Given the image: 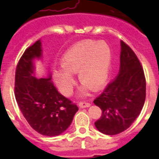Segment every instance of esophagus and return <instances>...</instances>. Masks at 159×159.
<instances>
[{"label":"esophagus","instance_id":"esophagus-1","mask_svg":"<svg viewBox=\"0 0 159 159\" xmlns=\"http://www.w3.org/2000/svg\"><path fill=\"white\" fill-rule=\"evenodd\" d=\"M91 106V103L88 102H79V106L80 107H82V108H86V107H89Z\"/></svg>","mask_w":159,"mask_h":159}]
</instances>
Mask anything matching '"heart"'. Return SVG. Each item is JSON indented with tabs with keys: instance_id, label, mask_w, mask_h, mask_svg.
<instances>
[{
	"instance_id": "obj_1",
	"label": "heart",
	"mask_w": 159,
	"mask_h": 159,
	"mask_svg": "<svg viewBox=\"0 0 159 159\" xmlns=\"http://www.w3.org/2000/svg\"><path fill=\"white\" fill-rule=\"evenodd\" d=\"M111 62V50L104 41L83 40L70 48L62 57V67L53 77L62 94L69 96L75 83L71 73L78 72L82 84L97 90L107 79Z\"/></svg>"
}]
</instances>
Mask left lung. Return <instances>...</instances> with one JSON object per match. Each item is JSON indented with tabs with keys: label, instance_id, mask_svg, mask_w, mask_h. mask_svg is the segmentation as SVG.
I'll return each instance as SVG.
<instances>
[{
	"label": "left lung",
	"instance_id": "obj_1",
	"mask_svg": "<svg viewBox=\"0 0 159 159\" xmlns=\"http://www.w3.org/2000/svg\"><path fill=\"white\" fill-rule=\"evenodd\" d=\"M120 43L119 75L109 82L93 102L102 111L95 126L108 135L118 134L133 124L143 108L146 97L143 67L132 48L124 41Z\"/></svg>",
	"mask_w": 159,
	"mask_h": 159
}]
</instances>
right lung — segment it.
Listing matches in <instances>:
<instances>
[{"mask_svg": "<svg viewBox=\"0 0 159 159\" xmlns=\"http://www.w3.org/2000/svg\"><path fill=\"white\" fill-rule=\"evenodd\" d=\"M40 41L26 48L15 75V97L29 125L40 134L55 136L71 125L78 107L58 92L49 78L33 77L34 57L41 56Z\"/></svg>", "mask_w": 159, "mask_h": 159, "instance_id": "1", "label": "right lung"}]
</instances>
